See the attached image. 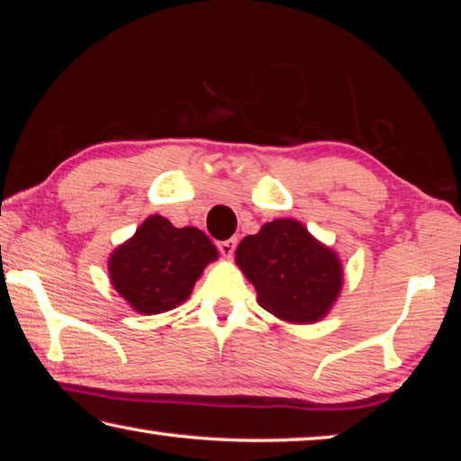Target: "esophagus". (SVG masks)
Returning <instances> with one entry per match:
<instances>
[{"label":"esophagus","instance_id":"34e87169","mask_svg":"<svg viewBox=\"0 0 461 461\" xmlns=\"http://www.w3.org/2000/svg\"><path fill=\"white\" fill-rule=\"evenodd\" d=\"M236 246H238V240L236 238H230V240L220 241V244H217V248H220V252H221L223 258H231L233 252H236Z\"/></svg>","mask_w":461,"mask_h":461}]
</instances>
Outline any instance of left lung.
Here are the masks:
<instances>
[{
  "instance_id": "1",
  "label": "left lung",
  "mask_w": 461,
  "mask_h": 461,
  "mask_svg": "<svg viewBox=\"0 0 461 461\" xmlns=\"http://www.w3.org/2000/svg\"><path fill=\"white\" fill-rule=\"evenodd\" d=\"M258 305L285 323L309 325L330 313L343 286L339 256L296 220L264 223L236 249Z\"/></svg>"
}]
</instances>
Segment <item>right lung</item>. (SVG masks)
<instances>
[{
    "instance_id": "obj_1",
    "label": "right lung",
    "mask_w": 461,
    "mask_h": 461,
    "mask_svg": "<svg viewBox=\"0 0 461 461\" xmlns=\"http://www.w3.org/2000/svg\"><path fill=\"white\" fill-rule=\"evenodd\" d=\"M217 248L197 228H175L150 215L107 260L112 286L140 315H158L189 299Z\"/></svg>"
}]
</instances>
